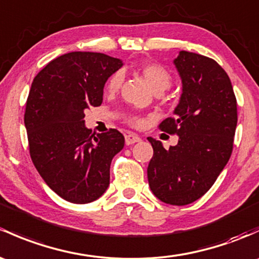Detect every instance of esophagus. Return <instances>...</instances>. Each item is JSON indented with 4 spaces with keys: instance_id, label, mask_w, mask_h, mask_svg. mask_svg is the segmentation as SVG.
I'll return each instance as SVG.
<instances>
[{
    "instance_id": "34e87169",
    "label": "esophagus",
    "mask_w": 259,
    "mask_h": 259,
    "mask_svg": "<svg viewBox=\"0 0 259 259\" xmlns=\"http://www.w3.org/2000/svg\"><path fill=\"white\" fill-rule=\"evenodd\" d=\"M140 140L141 138L138 137V135L133 134V133H127V134L125 135V144H126V145H133V144L139 143Z\"/></svg>"
}]
</instances>
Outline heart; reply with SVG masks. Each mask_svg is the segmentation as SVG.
<instances>
[{
    "label": "heart",
    "mask_w": 259,
    "mask_h": 259,
    "mask_svg": "<svg viewBox=\"0 0 259 259\" xmlns=\"http://www.w3.org/2000/svg\"><path fill=\"white\" fill-rule=\"evenodd\" d=\"M138 72L140 73L141 77L146 80V83L150 85V88L155 93H162L171 85V75L162 65L156 63H145L139 64ZM122 83V74L120 72H116L109 78L107 83V91L109 93H115L119 91ZM129 121L132 124L140 126L143 124V119L139 116H130Z\"/></svg>",
    "instance_id": "obj_1"
}]
</instances>
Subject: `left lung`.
Segmentation results:
<instances>
[{
	"mask_svg": "<svg viewBox=\"0 0 259 259\" xmlns=\"http://www.w3.org/2000/svg\"><path fill=\"white\" fill-rule=\"evenodd\" d=\"M174 64L182 93L174 118L159 127L178 135L179 143L166 150L161 141L148 138L154 149L148 180L160 201L184 206L202 197L230 160L237 100L227 73L213 59L181 51Z\"/></svg>",
	"mask_w": 259,
	"mask_h": 259,
	"instance_id": "8db88e82",
	"label": "left lung"
}]
</instances>
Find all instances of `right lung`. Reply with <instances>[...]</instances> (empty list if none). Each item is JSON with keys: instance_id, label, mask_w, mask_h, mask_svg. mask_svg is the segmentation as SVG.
Returning a JSON list of instances; mask_svg holds the SVG:
<instances>
[{"instance_id": "1", "label": "right lung", "mask_w": 259, "mask_h": 259, "mask_svg": "<svg viewBox=\"0 0 259 259\" xmlns=\"http://www.w3.org/2000/svg\"><path fill=\"white\" fill-rule=\"evenodd\" d=\"M121 67L107 54L70 52L34 77L24 113L29 154L46 184L65 201L89 203L107 191L111 160L125 140L116 129L93 134L84 111L102 104L105 81Z\"/></svg>"}]
</instances>
